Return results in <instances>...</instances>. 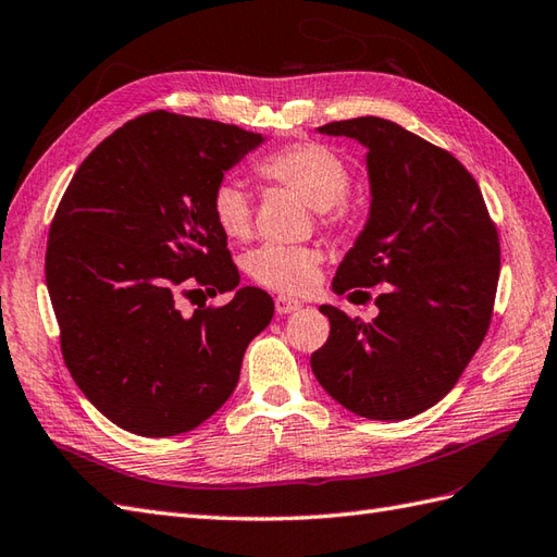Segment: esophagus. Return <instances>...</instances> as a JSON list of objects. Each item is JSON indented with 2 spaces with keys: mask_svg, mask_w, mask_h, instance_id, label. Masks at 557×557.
Wrapping results in <instances>:
<instances>
[{
  "mask_svg": "<svg viewBox=\"0 0 557 557\" xmlns=\"http://www.w3.org/2000/svg\"><path fill=\"white\" fill-rule=\"evenodd\" d=\"M301 308V301L289 299V296H275V310L280 315H289Z\"/></svg>",
  "mask_w": 557,
  "mask_h": 557,
  "instance_id": "1",
  "label": "esophagus"
}]
</instances>
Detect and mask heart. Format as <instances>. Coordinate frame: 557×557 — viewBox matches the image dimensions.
<instances>
[{
    "instance_id": "heart-1",
    "label": "heart",
    "mask_w": 557,
    "mask_h": 557,
    "mask_svg": "<svg viewBox=\"0 0 557 557\" xmlns=\"http://www.w3.org/2000/svg\"><path fill=\"white\" fill-rule=\"evenodd\" d=\"M256 171L268 183L287 187L313 206L322 227L344 230L351 220L344 201L351 187V168L337 151L320 141H294L282 147L258 161ZM211 215L230 242H247L251 237V201L235 180H225L213 189ZM320 263L322 251L318 247L265 244L247 256V273L261 287L282 294H301L315 282Z\"/></svg>"
}]
</instances>
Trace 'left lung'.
Returning a JSON list of instances; mask_svg holds the SVG:
<instances>
[{"instance_id":"left-lung-1","label":"left lung","mask_w":557,"mask_h":557,"mask_svg":"<svg viewBox=\"0 0 557 557\" xmlns=\"http://www.w3.org/2000/svg\"><path fill=\"white\" fill-rule=\"evenodd\" d=\"M325 135L368 147L370 218L332 287L384 294L372 322L320 306L318 382L360 418L408 420L438 404L482 346L494 315L500 242L476 180L454 153L377 115L334 121ZM356 294V292H354Z\"/></svg>"}]
</instances>
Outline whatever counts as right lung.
<instances>
[{
  "mask_svg": "<svg viewBox=\"0 0 557 557\" xmlns=\"http://www.w3.org/2000/svg\"><path fill=\"white\" fill-rule=\"evenodd\" d=\"M261 141L237 125L149 111L97 145L63 191L45 256L61 354L89 404L125 432L175 436L209 420L273 320V299L256 287L180 310L239 284L211 194Z\"/></svg>",
  "mask_w": 557,
  "mask_h": 557,
  "instance_id": "1",
  "label": "right lung"
}]
</instances>
